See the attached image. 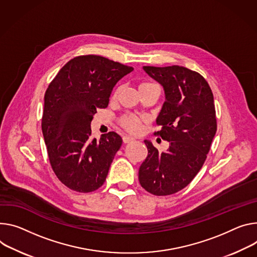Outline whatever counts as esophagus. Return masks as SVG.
<instances>
[{"mask_svg": "<svg viewBox=\"0 0 257 257\" xmlns=\"http://www.w3.org/2000/svg\"><path fill=\"white\" fill-rule=\"evenodd\" d=\"M134 141L133 137H130V136H127V135H124L123 136V143L124 144H130Z\"/></svg>", "mask_w": 257, "mask_h": 257, "instance_id": "34e87169", "label": "esophagus"}]
</instances>
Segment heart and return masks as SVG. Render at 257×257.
<instances>
[{
	"label": "heart",
	"mask_w": 257,
	"mask_h": 257,
	"mask_svg": "<svg viewBox=\"0 0 257 257\" xmlns=\"http://www.w3.org/2000/svg\"><path fill=\"white\" fill-rule=\"evenodd\" d=\"M146 85H150V83H144L139 87H143ZM120 88L116 89L114 91L113 96L115 97L116 94L119 93ZM119 124L122 128H124L126 131L131 132V133H138L139 131L142 130V120L138 118V116L132 114V113H125L123 114L121 118L119 119Z\"/></svg>",
	"instance_id": "obj_1"
}]
</instances>
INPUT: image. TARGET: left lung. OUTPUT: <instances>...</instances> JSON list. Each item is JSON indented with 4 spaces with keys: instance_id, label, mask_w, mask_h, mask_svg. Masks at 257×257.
Wrapping results in <instances>:
<instances>
[{
    "instance_id": "obj_1",
    "label": "left lung",
    "mask_w": 257,
    "mask_h": 257,
    "mask_svg": "<svg viewBox=\"0 0 257 257\" xmlns=\"http://www.w3.org/2000/svg\"><path fill=\"white\" fill-rule=\"evenodd\" d=\"M165 92L157 118L162 126L155 134L169 143L160 153L145 141L148 157L139 168L143 188L155 196L175 194L188 185L202 168L216 133V113L211 88L199 73L171 65L144 66Z\"/></svg>"
}]
</instances>
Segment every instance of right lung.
<instances>
[{
  "label": "right lung",
  "mask_w": 257,
  "mask_h": 257,
  "mask_svg": "<svg viewBox=\"0 0 257 257\" xmlns=\"http://www.w3.org/2000/svg\"><path fill=\"white\" fill-rule=\"evenodd\" d=\"M132 66L99 55L69 60L45 93L42 131L50 165L57 178L79 193L94 192L104 183L122 138L115 132L91 138L97 108H105L114 85Z\"/></svg>",
  "instance_id": "add662e5"
}]
</instances>
